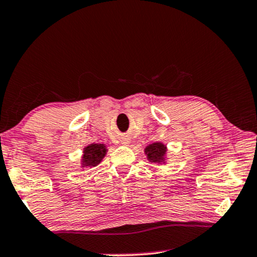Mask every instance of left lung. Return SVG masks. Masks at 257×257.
Segmentation results:
<instances>
[{"instance_id": "8db88e82", "label": "left lung", "mask_w": 257, "mask_h": 257, "mask_svg": "<svg viewBox=\"0 0 257 257\" xmlns=\"http://www.w3.org/2000/svg\"><path fill=\"white\" fill-rule=\"evenodd\" d=\"M166 153L167 147L162 142H155L145 148V154L147 155L148 161L154 162V164H165Z\"/></svg>"}]
</instances>
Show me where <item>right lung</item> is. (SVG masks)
Wrapping results in <instances>:
<instances>
[{
	"mask_svg": "<svg viewBox=\"0 0 257 257\" xmlns=\"http://www.w3.org/2000/svg\"><path fill=\"white\" fill-rule=\"evenodd\" d=\"M108 149L103 144H91L83 151L82 167H95L103 160Z\"/></svg>",
	"mask_w": 257,
	"mask_h": 257,
	"instance_id": "right-lung-1",
	"label": "right lung"
}]
</instances>
